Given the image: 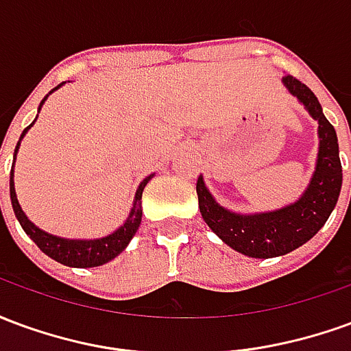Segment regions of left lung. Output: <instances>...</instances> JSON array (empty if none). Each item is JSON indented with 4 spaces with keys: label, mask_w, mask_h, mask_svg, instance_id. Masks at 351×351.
I'll use <instances>...</instances> for the list:
<instances>
[{
    "label": "left lung",
    "mask_w": 351,
    "mask_h": 351,
    "mask_svg": "<svg viewBox=\"0 0 351 351\" xmlns=\"http://www.w3.org/2000/svg\"><path fill=\"white\" fill-rule=\"evenodd\" d=\"M282 84L317 122L316 167L301 197L276 210L241 214L221 206L203 176L197 180L199 210L206 226L228 246L248 258H278L308 243L331 216L342 188L339 138L319 101L308 86L289 75L282 79Z\"/></svg>",
    "instance_id": "left-lung-1"
}]
</instances>
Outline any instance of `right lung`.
<instances>
[{"label": "right lung", "mask_w": 351, "mask_h": 351, "mask_svg": "<svg viewBox=\"0 0 351 351\" xmlns=\"http://www.w3.org/2000/svg\"><path fill=\"white\" fill-rule=\"evenodd\" d=\"M60 86H64V82L58 84L52 92H56ZM49 95H47V97H49ZM47 97L41 101L39 110H41L43 103L47 101ZM35 120H37V118H35ZM35 120L27 125L26 130L22 131L20 141L24 138V135L29 131V128L34 125ZM20 141L19 145H16V148H14V160H16V154H19ZM152 176L154 175L146 176L145 180L138 184L137 191H135V199H133V206H131L130 216L125 218V221H123L122 226L116 229V231H112L110 235L101 237V239H64V237H56L52 235V233L43 231L41 228H37L34 221L27 218L26 213L22 210V206H20L19 203V197H16V190H14V165H12L11 169V182H9L12 210H14V216H16V220L20 221L22 229L26 231V235L29 237V239L41 248V252H45L49 258H52L54 261H58V263L67 265V267H77V269L99 267V265H105L108 263L110 259H114L118 254H122V252L125 250V246L131 243V239L137 233L138 226H141V220H143V206H141L143 190H145L146 184L150 182Z\"/></svg>", "instance_id": "1"}]
</instances>
